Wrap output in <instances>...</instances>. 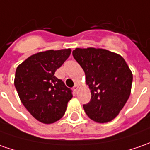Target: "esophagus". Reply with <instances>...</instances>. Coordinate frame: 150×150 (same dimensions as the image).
<instances>
[{"mask_svg":"<svg viewBox=\"0 0 150 150\" xmlns=\"http://www.w3.org/2000/svg\"><path fill=\"white\" fill-rule=\"evenodd\" d=\"M73 90H74V92H75V93H77V92H78V85H75V86L73 87Z\"/></svg>","mask_w":150,"mask_h":150,"instance_id":"34e87169","label":"esophagus"}]
</instances>
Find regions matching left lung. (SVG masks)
I'll use <instances>...</instances> for the list:
<instances>
[{"mask_svg":"<svg viewBox=\"0 0 150 150\" xmlns=\"http://www.w3.org/2000/svg\"><path fill=\"white\" fill-rule=\"evenodd\" d=\"M74 59L82 67L91 100L84 104L87 115L98 123H107L118 115L129 99L133 74L120 55L101 48H76Z\"/></svg>","mask_w":150,"mask_h":150,"instance_id":"8db88e82","label":"left lung"}]
</instances>
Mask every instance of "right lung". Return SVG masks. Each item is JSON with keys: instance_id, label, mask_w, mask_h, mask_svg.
Wrapping results in <instances>:
<instances>
[{"instance_id": "obj_1", "label": "right lung", "mask_w": 150, "mask_h": 150, "mask_svg": "<svg viewBox=\"0 0 150 150\" xmlns=\"http://www.w3.org/2000/svg\"><path fill=\"white\" fill-rule=\"evenodd\" d=\"M71 49L48 50L29 57L17 67L14 84L22 104L43 124H52L66 112L72 90L55 76Z\"/></svg>"}]
</instances>
